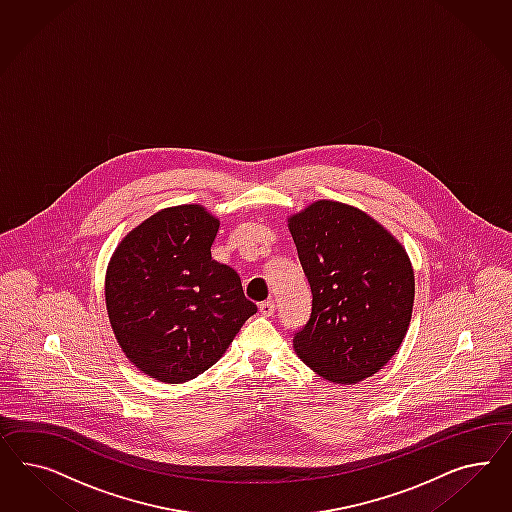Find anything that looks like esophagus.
<instances>
[{
    "label": "esophagus",
    "instance_id": "34e87169",
    "mask_svg": "<svg viewBox=\"0 0 512 512\" xmlns=\"http://www.w3.org/2000/svg\"><path fill=\"white\" fill-rule=\"evenodd\" d=\"M259 311H261V315H264V317L274 315V311H276L274 300H264V302H261V304H259Z\"/></svg>",
    "mask_w": 512,
    "mask_h": 512
}]
</instances>
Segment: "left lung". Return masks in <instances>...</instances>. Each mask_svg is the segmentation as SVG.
<instances>
[{
  "label": "left lung",
  "instance_id": "8db88e82",
  "mask_svg": "<svg viewBox=\"0 0 512 512\" xmlns=\"http://www.w3.org/2000/svg\"><path fill=\"white\" fill-rule=\"evenodd\" d=\"M311 289L308 323L293 336L306 366L332 383L379 372L411 321L415 276L402 244L362 210L317 201L289 219Z\"/></svg>",
  "mask_w": 512,
  "mask_h": 512
}]
</instances>
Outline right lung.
Wrapping results in <instances>:
<instances>
[{
	"instance_id": "1",
	"label": "right lung",
	"mask_w": 512,
	"mask_h": 512,
	"mask_svg": "<svg viewBox=\"0 0 512 512\" xmlns=\"http://www.w3.org/2000/svg\"><path fill=\"white\" fill-rule=\"evenodd\" d=\"M219 221L199 204L161 210L110 259L105 298L116 340L140 372L184 383L214 366L257 306L212 259Z\"/></svg>"
}]
</instances>
